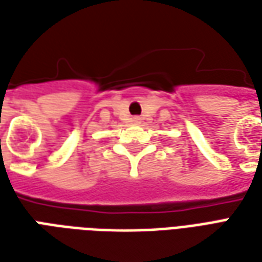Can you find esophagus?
<instances>
[{
    "label": "esophagus",
    "instance_id": "1",
    "mask_svg": "<svg viewBox=\"0 0 262 262\" xmlns=\"http://www.w3.org/2000/svg\"><path fill=\"white\" fill-rule=\"evenodd\" d=\"M140 120H142V118H140V116H135V118H133V122H136V123H139Z\"/></svg>",
    "mask_w": 262,
    "mask_h": 262
}]
</instances>
